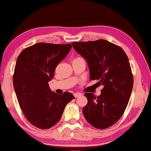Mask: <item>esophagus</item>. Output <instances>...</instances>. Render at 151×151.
Listing matches in <instances>:
<instances>
[{
	"label": "esophagus",
	"mask_w": 151,
	"mask_h": 151,
	"mask_svg": "<svg viewBox=\"0 0 151 151\" xmlns=\"http://www.w3.org/2000/svg\"><path fill=\"white\" fill-rule=\"evenodd\" d=\"M82 93H78V92H77V93H75L74 94V97H76V98H77V97H82Z\"/></svg>",
	"instance_id": "1"
}]
</instances>
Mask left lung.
<instances>
[{
    "instance_id": "left-lung-1",
    "label": "left lung",
    "mask_w": 151,
    "mask_h": 151,
    "mask_svg": "<svg viewBox=\"0 0 151 151\" xmlns=\"http://www.w3.org/2000/svg\"><path fill=\"white\" fill-rule=\"evenodd\" d=\"M72 44L88 63L90 79L103 85L100 96L84 94L88 100L84 117L96 128L111 127L123 115L133 87L128 57L121 47L103 39Z\"/></svg>"
}]
</instances>
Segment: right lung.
<instances>
[{
    "label": "right lung",
    "mask_w": 151,
    "mask_h": 151,
    "mask_svg": "<svg viewBox=\"0 0 151 151\" xmlns=\"http://www.w3.org/2000/svg\"><path fill=\"white\" fill-rule=\"evenodd\" d=\"M71 48V44L38 43L24 49L17 58L13 77L15 92L26 120L38 128L57 124L65 106L74 99L70 92H52L49 86L56 67Z\"/></svg>",
    "instance_id": "obj_1"
}]
</instances>
